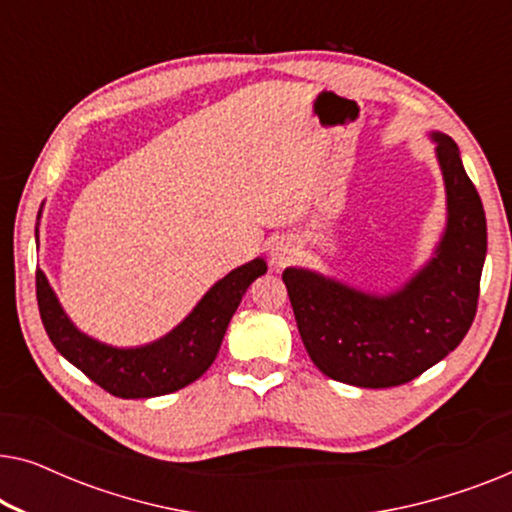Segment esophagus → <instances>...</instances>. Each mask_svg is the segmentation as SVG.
I'll list each match as a JSON object with an SVG mask.
<instances>
[{
    "label": "esophagus",
    "instance_id": "obj_1",
    "mask_svg": "<svg viewBox=\"0 0 512 512\" xmlns=\"http://www.w3.org/2000/svg\"><path fill=\"white\" fill-rule=\"evenodd\" d=\"M296 256V244H293L289 237H279L270 244V263L272 268H284L291 258Z\"/></svg>",
    "mask_w": 512,
    "mask_h": 512
}]
</instances>
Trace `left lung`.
<instances>
[{
    "label": "left lung",
    "mask_w": 512,
    "mask_h": 512,
    "mask_svg": "<svg viewBox=\"0 0 512 512\" xmlns=\"http://www.w3.org/2000/svg\"><path fill=\"white\" fill-rule=\"evenodd\" d=\"M445 186V228L401 286L370 291L319 270H284L303 345L321 373L363 389L415 380L459 347L478 307L487 256L485 209L459 146L431 130Z\"/></svg>",
    "instance_id": "8db88e82"
}]
</instances>
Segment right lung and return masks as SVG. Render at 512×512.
Returning <instances> with one entry per match:
<instances>
[{
	"label": "right lung",
	"instance_id": "obj_1",
	"mask_svg": "<svg viewBox=\"0 0 512 512\" xmlns=\"http://www.w3.org/2000/svg\"><path fill=\"white\" fill-rule=\"evenodd\" d=\"M39 219L34 228L37 244ZM265 272H268V263L261 256L230 270L172 331L137 347L107 345L83 333L60 305L44 270H37L39 314L53 347L104 391L118 398L165 396L188 387L207 373L219 354L223 335L228 331L237 305L242 303V296L251 282Z\"/></svg>",
	"mask_w": 512,
	"mask_h": 512
}]
</instances>
